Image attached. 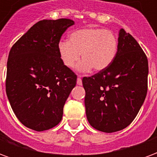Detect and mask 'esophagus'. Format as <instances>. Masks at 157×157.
I'll return each instance as SVG.
<instances>
[{
  "instance_id": "obj_1",
  "label": "esophagus",
  "mask_w": 157,
  "mask_h": 157,
  "mask_svg": "<svg viewBox=\"0 0 157 157\" xmlns=\"http://www.w3.org/2000/svg\"><path fill=\"white\" fill-rule=\"evenodd\" d=\"M82 75H78V78H77V85H82Z\"/></svg>"
}]
</instances>
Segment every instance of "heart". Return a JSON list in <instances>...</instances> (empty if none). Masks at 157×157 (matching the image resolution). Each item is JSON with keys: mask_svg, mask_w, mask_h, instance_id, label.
<instances>
[{"mask_svg": "<svg viewBox=\"0 0 157 157\" xmlns=\"http://www.w3.org/2000/svg\"><path fill=\"white\" fill-rule=\"evenodd\" d=\"M116 35L103 29H82L71 33L67 40H59L57 44L59 56L63 65L72 68L77 65L80 71L86 72L92 68L95 71L105 70L112 64L118 52Z\"/></svg>", "mask_w": 157, "mask_h": 157, "instance_id": "1", "label": "heart"}]
</instances>
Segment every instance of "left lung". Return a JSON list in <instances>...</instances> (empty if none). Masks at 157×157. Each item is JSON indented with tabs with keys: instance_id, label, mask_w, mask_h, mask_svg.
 <instances>
[{
	"instance_id": "obj_1",
	"label": "left lung",
	"mask_w": 157,
	"mask_h": 157,
	"mask_svg": "<svg viewBox=\"0 0 157 157\" xmlns=\"http://www.w3.org/2000/svg\"><path fill=\"white\" fill-rule=\"evenodd\" d=\"M148 59L131 34L122 29L112 64L82 78L89 124L105 133L130 124L145 101L148 88Z\"/></svg>"
}]
</instances>
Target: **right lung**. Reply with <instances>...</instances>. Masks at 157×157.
Instances as JSON below:
<instances>
[{
	"label": "right lung",
	"instance_id": "obj_1",
	"mask_svg": "<svg viewBox=\"0 0 157 157\" xmlns=\"http://www.w3.org/2000/svg\"><path fill=\"white\" fill-rule=\"evenodd\" d=\"M74 24L67 18L39 21L12 45L6 92L13 112L26 127L44 131L61 121L63 108L77 75L63 65L57 44Z\"/></svg>",
	"mask_w": 157,
	"mask_h": 157
}]
</instances>
